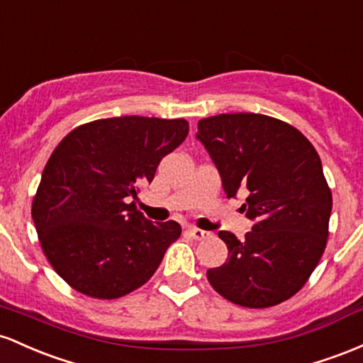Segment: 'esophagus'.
I'll return each mask as SVG.
<instances>
[{"label":"esophagus","instance_id":"esophagus-1","mask_svg":"<svg viewBox=\"0 0 363 363\" xmlns=\"http://www.w3.org/2000/svg\"><path fill=\"white\" fill-rule=\"evenodd\" d=\"M189 233L195 240H206V238H209V236H211L209 231L199 230V228H189Z\"/></svg>","mask_w":363,"mask_h":363}]
</instances>
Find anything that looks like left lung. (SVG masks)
Returning <instances> with one entry per match:
<instances>
[{
	"label": "left lung",
	"instance_id": "1",
	"mask_svg": "<svg viewBox=\"0 0 363 363\" xmlns=\"http://www.w3.org/2000/svg\"><path fill=\"white\" fill-rule=\"evenodd\" d=\"M197 128L226 197L247 195L240 209L254 223L242 242L219 231L228 260L207 271L211 286L248 308L284 302L307 283L328 243L333 195L319 154L303 133L266 115H218Z\"/></svg>",
	"mask_w": 363,
	"mask_h": 363
}]
</instances>
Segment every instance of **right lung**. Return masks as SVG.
Wrapping results in <instances>:
<instances>
[{"mask_svg":"<svg viewBox=\"0 0 363 363\" xmlns=\"http://www.w3.org/2000/svg\"><path fill=\"white\" fill-rule=\"evenodd\" d=\"M189 135L185 120L116 116L72 130L52 150L32 202L44 255L73 290L113 300L147 283L180 238L130 199Z\"/></svg>","mask_w":363,"mask_h":363,"instance_id":"1","label":"right lung"}]
</instances>
